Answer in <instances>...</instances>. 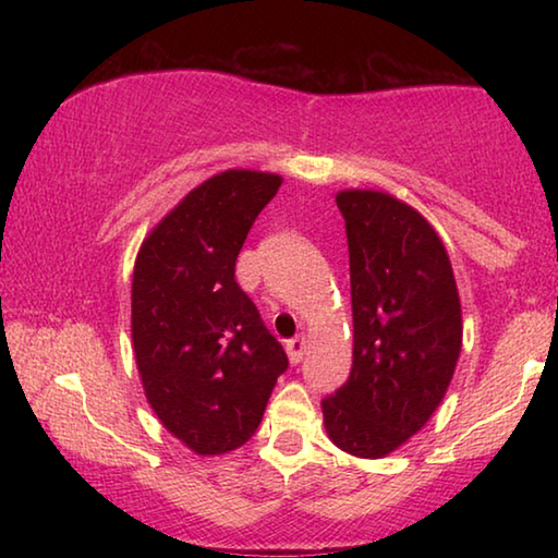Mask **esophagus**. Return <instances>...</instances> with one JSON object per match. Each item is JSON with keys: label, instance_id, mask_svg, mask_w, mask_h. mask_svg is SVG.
Returning a JSON list of instances; mask_svg holds the SVG:
<instances>
[{"label": "esophagus", "instance_id": "34e87169", "mask_svg": "<svg viewBox=\"0 0 558 558\" xmlns=\"http://www.w3.org/2000/svg\"><path fill=\"white\" fill-rule=\"evenodd\" d=\"M305 344L307 339L305 337H295V339H288V356H290V364H300L302 362V354H305Z\"/></svg>", "mask_w": 558, "mask_h": 558}]
</instances>
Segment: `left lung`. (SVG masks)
I'll return each instance as SVG.
<instances>
[{"mask_svg": "<svg viewBox=\"0 0 558 558\" xmlns=\"http://www.w3.org/2000/svg\"><path fill=\"white\" fill-rule=\"evenodd\" d=\"M349 245L352 372L323 399L337 448L389 456L438 409L456 372L462 319L438 233L409 204L381 192H339Z\"/></svg>", "mask_w": 558, "mask_h": 558, "instance_id": "obj_1", "label": "left lung"}]
</instances>
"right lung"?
I'll return each instance as SVG.
<instances>
[{
    "instance_id": "add662e5",
    "label": "right lung",
    "mask_w": 558,
    "mask_h": 558,
    "mask_svg": "<svg viewBox=\"0 0 558 558\" xmlns=\"http://www.w3.org/2000/svg\"><path fill=\"white\" fill-rule=\"evenodd\" d=\"M278 174L229 169L189 192L147 235L132 276V344L147 401L199 456L258 430L288 354L235 282L253 221Z\"/></svg>"
}]
</instances>
